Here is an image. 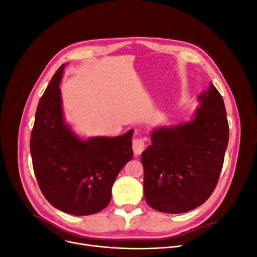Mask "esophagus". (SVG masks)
<instances>
[{"instance_id": "1", "label": "esophagus", "mask_w": 257, "mask_h": 257, "mask_svg": "<svg viewBox=\"0 0 257 257\" xmlns=\"http://www.w3.org/2000/svg\"><path fill=\"white\" fill-rule=\"evenodd\" d=\"M132 149L136 155L142 154V152L145 150V141L142 138L134 139L132 141Z\"/></svg>"}]
</instances>
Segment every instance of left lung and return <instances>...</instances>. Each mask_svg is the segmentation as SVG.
Returning a JSON list of instances; mask_svg holds the SVG:
<instances>
[{
	"mask_svg": "<svg viewBox=\"0 0 257 257\" xmlns=\"http://www.w3.org/2000/svg\"><path fill=\"white\" fill-rule=\"evenodd\" d=\"M198 99L200 107L191 121L153 130L151 146L142 154L144 195L155 210H192L218 183L229 140L225 104L211 83Z\"/></svg>",
	"mask_w": 257,
	"mask_h": 257,
	"instance_id": "8db88e82",
	"label": "left lung"
}]
</instances>
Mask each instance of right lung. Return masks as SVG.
Masks as SVG:
<instances>
[{"mask_svg":"<svg viewBox=\"0 0 257 257\" xmlns=\"http://www.w3.org/2000/svg\"><path fill=\"white\" fill-rule=\"evenodd\" d=\"M64 64L40 98L31 132L30 151L40 191L57 209L93 214L111 199L119 171L131 160L133 130L115 138L82 141L65 124L59 83Z\"/></svg>","mask_w":257,"mask_h":257,"instance_id":"obj_1","label":"right lung"}]
</instances>
